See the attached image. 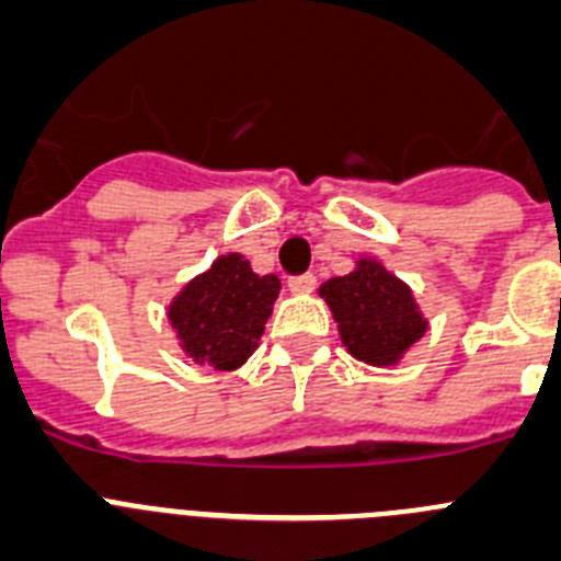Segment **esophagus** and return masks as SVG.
I'll list each match as a JSON object with an SVG mask.
<instances>
[{
    "mask_svg": "<svg viewBox=\"0 0 561 561\" xmlns=\"http://www.w3.org/2000/svg\"><path fill=\"white\" fill-rule=\"evenodd\" d=\"M287 287H290L293 293H310L312 287H316V276H312V274L290 276V279H287Z\"/></svg>",
    "mask_w": 561,
    "mask_h": 561,
    "instance_id": "esophagus-1",
    "label": "esophagus"
}]
</instances>
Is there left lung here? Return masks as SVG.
<instances>
[{"instance_id":"1","label":"left lung","mask_w":561,"mask_h":561,"mask_svg":"<svg viewBox=\"0 0 561 561\" xmlns=\"http://www.w3.org/2000/svg\"><path fill=\"white\" fill-rule=\"evenodd\" d=\"M318 293L335 316L343 346L371 366L397 363L427 330L411 287L375 260H360L352 274L324 282Z\"/></svg>"}]
</instances>
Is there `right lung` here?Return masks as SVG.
<instances>
[{
    "mask_svg": "<svg viewBox=\"0 0 561 561\" xmlns=\"http://www.w3.org/2000/svg\"><path fill=\"white\" fill-rule=\"evenodd\" d=\"M279 287L274 274H254L245 256L215 260L170 305V321L186 355L218 371L243 366L256 350Z\"/></svg>",
    "mask_w": 561,
    "mask_h": 561,
    "instance_id": "obj_1",
    "label": "right lung"
}]
</instances>
